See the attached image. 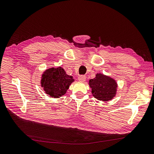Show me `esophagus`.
<instances>
[{
  "label": "esophagus",
  "instance_id": "obj_1",
  "mask_svg": "<svg viewBox=\"0 0 154 154\" xmlns=\"http://www.w3.org/2000/svg\"><path fill=\"white\" fill-rule=\"evenodd\" d=\"M86 79V77L85 75H81L78 77V80L80 82H84Z\"/></svg>",
  "mask_w": 154,
  "mask_h": 154
}]
</instances>
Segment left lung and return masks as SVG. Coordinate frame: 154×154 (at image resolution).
Instances as JSON below:
<instances>
[{
    "label": "left lung",
    "mask_w": 154,
    "mask_h": 154,
    "mask_svg": "<svg viewBox=\"0 0 154 154\" xmlns=\"http://www.w3.org/2000/svg\"><path fill=\"white\" fill-rule=\"evenodd\" d=\"M89 85L92 96L99 101H109L116 95L118 84L109 75L97 73L95 78L89 80Z\"/></svg>",
    "instance_id": "1"
}]
</instances>
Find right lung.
Listing matches in <instances>:
<instances>
[{"label":"right lung","instance_id":"right-lung-1","mask_svg":"<svg viewBox=\"0 0 154 154\" xmlns=\"http://www.w3.org/2000/svg\"><path fill=\"white\" fill-rule=\"evenodd\" d=\"M73 82V77L66 74L62 67L58 66L46 69L42 75L40 84L48 96L59 98L65 94Z\"/></svg>","mask_w":154,"mask_h":154}]
</instances>
